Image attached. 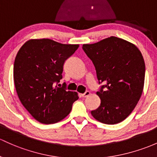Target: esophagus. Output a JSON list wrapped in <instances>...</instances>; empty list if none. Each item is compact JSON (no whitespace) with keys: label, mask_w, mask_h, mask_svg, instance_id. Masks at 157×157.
Listing matches in <instances>:
<instances>
[{"label":"esophagus","mask_w":157,"mask_h":157,"mask_svg":"<svg viewBox=\"0 0 157 157\" xmlns=\"http://www.w3.org/2000/svg\"><path fill=\"white\" fill-rule=\"evenodd\" d=\"M90 91H86L85 94H81V96H82V97H89V96H90Z\"/></svg>","instance_id":"34e87169"}]
</instances>
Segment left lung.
Here are the masks:
<instances>
[{
  "label": "left lung",
  "mask_w": 157,
  "mask_h": 157,
  "mask_svg": "<svg viewBox=\"0 0 157 157\" xmlns=\"http://www.w3.org/2000/svg\"><path fill=\"white\" fill-rule=\"evenodd\" d=\"M82 48L95 67L99 83L104 84L97 92L100 105L92 116L102 124H118L132 113L142 94V55L133 43L116 36L84 44Z\"/></svg>",
  "instance_id": "8db88e82"
}]
</instances>
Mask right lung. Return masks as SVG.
<instances>
[{"label":"right lung","mask_w":157,"mask_h":157,"mask_svg":"<svg viewBox=\"0 0 157 157\" xmlns=\"http://www.w3.org/2000/svg\"><path fill=\"white\" fill-rule=\"evenodd\" d=\"M78 47L50 39H31L18 50L13 67L16 92L21 104L41 124L64 119L78 99L77 92L55 85L62 78L65 60Z\"/></svg>","instance_id":"1"}]
</instances>
